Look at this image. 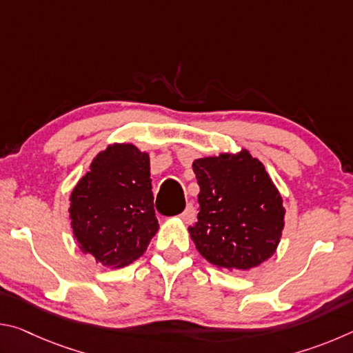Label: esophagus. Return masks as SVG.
Wrapping results in <instances>:
<instances>
[{
	"mask_svg": "<svg viewBox=\"0 0 353 353\" xmlns=\"http://www.w3.org/2000/svg\"><path fill=\"white\" fill-rule=\"evenodd\" d=\"M196 218V212H194V207L188 204L187 207H185V210L181 213V219L183 221L185 224H191Z\"/></svg>",
	"mask_w": 353,
	"mask_h": 353,
	"instance_id": "1",
	"label": "esophagus"
}]
</instances>
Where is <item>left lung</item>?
I'll return each mask as SVG.
<instances>
[{
	"mask_svg": "<svg viewBox=\"0 0 353 353\" xmlns=\"http://www.w3.org/2000/svg\"><path fill=\"white\" fill-rule=\"evenodd\" d=\"M199 183L198 223L188 227L196 249L225 270L248 271L276 252L285 208L265 166L248 149L193 162Z\"/></svg>",
	"mask_w": 353,
	"mask_h": 353,
	"instance_id": "left-lung-1",
	"label": "left lung"
}]
</instances>
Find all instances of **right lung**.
<instances>
[{"label": "right lung", "instance_id": "right-lung-1", "mask_svg": "<svg viewBox=\"0 0 353 353\" xmlns=\"http://www.w3.org/2000/svg\"><path fill=\"white\" fill-rule=\"evenodd\" d=\"M149 170L148 152L113 143L71 191L68 212L79 249L110 270L140 259L159 230Z\"/></svg>", "mask_w": 353, "mask_h": 353}]
</instances>
